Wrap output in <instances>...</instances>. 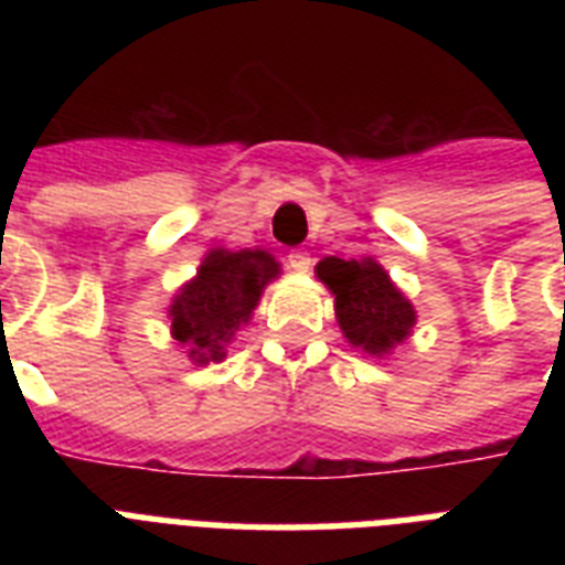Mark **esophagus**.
<instances>
[{
    "label": "esophagus",
    "mask_w": 565,
    "mask_h": 565,
    "mask_svg": "<svg viewBox=\"0 0 565 565\" xmlns=\"http://www.w3.org/2000/svg\"><path fill=\"white\" fill-rule=\"evenodd\" d=\"M287 266H290V269H296V273H310L313 260H310V255L305 252V248H292L290 255H287Z\"/></svg>",
    "instance_id": "34e87169"
}]
</instances>
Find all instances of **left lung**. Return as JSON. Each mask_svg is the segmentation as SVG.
Wrapping results in <instances>:
<instances>
[{
	"instance_id": "obj_1",
	"label": "left lung",
	"mask_w": 565,
	"mask_h": 565,
	"mask_svg": "<svg viewBox=\"0 0 565 565\" xmlns=\"http://www.w3.org/2000/svg\"><path fill=\"white\" fill-rule=\"evenodd\" d=\"M317 275L337 296V322L352 345L370 354H386L411 334L416 322L411 301L395 290L390 275L372 257H326Z\"/></svg>"
}]
</instances>
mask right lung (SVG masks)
I'll return each instance as SVG.
<instances>
[{
	"mask_svg": "<svg viewBox=\"0 0 565 565\" xmlns=\"http://www.w3.org/2000/svg\"><path fill=\"white\" fill-rule=\"evenodd\" d=\"M275 275L278 264L260 248H213L199 275L172 301V337L188 345L195 363L222 361L225 345L248 322L266 281Z\"/></svg>",
	"mask_w": 565,
	"mask_h": 565,
	"instance_id": "1",
	"label": "right lung"
}]
</instances>
